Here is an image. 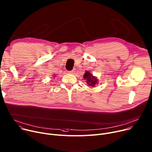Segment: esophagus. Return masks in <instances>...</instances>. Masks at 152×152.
<instances>
[{"instance_id":"esophagus-1","label":"esophagus","mask_w":152,"mask_h":152,"mask_svg":"<svg viewBox=\"0 0 152 152\" xmlns=\"http://www.w3.org/2000/svg\"><path fill=\"white\" fill-rule=\"evenodd\" d=\"M75 72V70L74 69V70H72V71H69V74H74V72Z\"/></svg>"}]
</instances>
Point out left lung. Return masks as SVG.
<instances>
[{
  "label": "left lung",
  "mask_w": 152,
  "mask_h": 152,
  "mask_svg": "<svg viewBox=\"0 0 152 152\" xmlns=\"http://www.w3.org/2000/svg\"><path fill=\"white\" fill-rule=\"evenodd\" d=\"M83 78L86 80L87 84L91 87H94L95 85L99 83V80L97 78L93 75L90 72L86 71L84 75Z\"/></svg>",
  "instance_id": "1"
}]
</instances>
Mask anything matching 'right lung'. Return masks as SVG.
Here are the masks:
<instances>
[{
    "mask_svg": "<svg viewBox=\"0 0 152 152\" xmlns=\"http://www.w3.org/2000/svg\"><path fill=\"white\" fill-rule=\"evenodd\" d=\"M53 76H54V77H55V75H53Z\"/></svg>",
    "mask_w": 152,
    "mask_h": 152,
    "instance_id": "1",
    "label": "right lung"
}]
</instances>
